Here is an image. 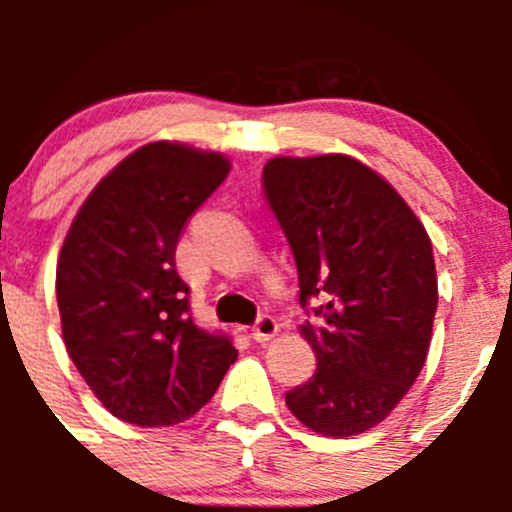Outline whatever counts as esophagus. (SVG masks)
Masks as SVG:
<instances>
[{
	"instance_id": "34e87169",
	"label": "esophagus",
	"mask_w": 512,
	"mask_h": 512,
	"mask_svg": "<svg viewBox=\"0 0 512 512\" xmlns=\"http://www.w3.org/2000/svg\"><path fill=\"white\" fill-rule=\"evenodd\" d=\"M277 329H280V324H277V319L272 317V314H260L255 322V327H252V339L260 344H265L275 337Z\"/></svg>"
}]
</instances>
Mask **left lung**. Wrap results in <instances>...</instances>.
I'll return each instance as SVG.
<instances>
[{
    "instance_id": "8db88e82",
    "label": "left lung",
    "mask_w": 512,
    "mask_h": 512,
    "mask_svg": "<svg viewBox=\"0 0 512 512\" xmlns=\"http://www.w3.org/2000/svg\"><path fill=\"white\" fill-rule=\"evenodd\" d=\"M262 190L297 262L299 304L317 317L302 324L317 371L287 391L289 411L322 436L369 431L426 364L438 304L431 240L381 175L339 153L272 158Z\"/></svg>"
}]
</instances>
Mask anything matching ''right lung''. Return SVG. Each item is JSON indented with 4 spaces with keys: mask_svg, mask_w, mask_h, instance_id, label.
<instances>
[{
    "mask_svg": "<svg viewBox=\"0 0 512 512\" xmlns=\"http://www.w3.org/2000/svg\"><path fill=\"white\" fill-rule=\"evenodd\" d=\"M227 173L220 153L148 143L96 185L71 223L56 265L66 352L121 421H188L235 364L230 334L195 324L175 270L180 230Z\"/></svg>",
    "mask_w": 512,
    "mask_h": 512,
    "instance_id": "add662e5",
    "label": "right lung"
}]
</instances>
